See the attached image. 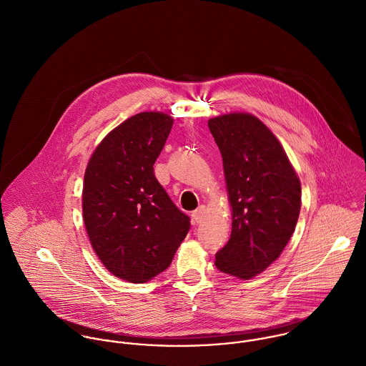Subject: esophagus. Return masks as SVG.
Returning <instances> with one entry per match:
<instances>
[{
	"mask_svg": "<svg viewBox=\"0 0 366 366\" xmlns=\"http://www.w3.org/2000/svg\"><path fill=\"white\" fill-rule=\"evenodd\" d=\"M204 214H206V209L203 207V206H200L199 209H196V211H193V214H192V217H193V219H194V222H197V224H200L202 221H203V218H204Z\"/></svg>",
	"mask_w": 366,
	"mask_h": 366,
	"instance_id": "esophagus-1",
	"label": "esophagus"
}]
</instances>
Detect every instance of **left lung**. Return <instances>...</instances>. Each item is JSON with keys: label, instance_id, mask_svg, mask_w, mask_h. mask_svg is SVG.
Masks as SVG:
<instances>
[{"label": "left lung", "instance_id": "8db88e82", "mask_svg": "<svg viewBox=\"0 0 366 366\" xmlns=\"http://www.w3.org/2000/svg\"><path fill=\"white\" fill-rule=\"evenodd\" d=\"M209 128L222 157L232 214L231 237L215 254V266L248 280L276 261L293 235L300 179L279 139L255 115H218Z\"/></svg>", "mask_w": 366, "mask_h": 366}]
</instances>
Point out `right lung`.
<instances>
[{
    "label": "right lung",
    "mask_w": 366,
    "mask_h": 366,
    "mask_svg": "<svg viewBox=\"0 0 366 366\" xmlns=\"http://www.w3.org/2000/svg\"><path fill=\"white\" fill-rule=\"evenodd\" d=\"M172 127L167 114H135L105 137L86 167L83 219L90 244L108 272L131 283L167 269L190 229V218L154 173Z\"/></svg>",
    "instance_id": "right-lung-1"
}]
</instances>
